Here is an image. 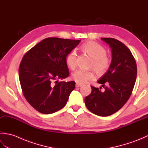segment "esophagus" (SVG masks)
I'll list each match as a JSON object with an SVG mask.
<instances>
[{
    "label": "esophagus",
    "instance_id": "esophagus-1",
    "mask_svg": "<svg viewBox=\"0 0 148 148\" xmlns=\"http://www.w3.org/2000/svg\"><path fill=\"white\" fill-rule=\"evenodd\" d=\"M81 86H82V84H78V83H76V87H81Z\"/></svg>",
    "mask_w": 148,
    "mask_h": 148
}]
</instances>
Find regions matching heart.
Wrapping results in <instances>:
<instances>
[{"label": "heart", "mask_w": 148, "mask_h": 148, "mask_svg": "<svg viewBox=\"0 0 148 148\" xmlns=\"http://www.w3.org/2000/svg\"><path fill=\"white\" fill-rule=\"evenodd\" d=\"M81 49L93 60L92 68L97 74L102 75L108 70L111 61V58L106 55L107 51L104 47L94 41H88L83 44ZM76 60L77 54L74 51H71L66 57V64L72 70L76 67ZM94 77L95 75L92 71L77 70L72 74V79L81 84L93 80Z\"/></svg>", "instance_id": "obj_1"}]
</instances>
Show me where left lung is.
Instances as JSON below:
<instances>
[{
	"mask_svg": "<svg viewBox=\"0 0 148 148\" xmlns=\"http://www.w3.org/2000/svg\"><path fill=\"white\" fill-rule=\"evenodd\" d=\"M101 39L109 45L112 53L108 72L97 81L105 90L102 92L98 88L91 86L92 93L85 97L84 102L93 114L108 116L119 111L130 98L137 71L135 58L124 44L113 38Z\"/></svg>",
	"mask_w": 148,
	"mask_h": 148,
	"instance_id": "obj_1",
	"label": "left lung"
}]
</instances>
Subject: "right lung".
<instances>
[{"mask_svg":"<svg viewBox=\"0 0 148 148\" xmlns=\"http://www.w3.org/2000/svg\"><path fill=\"white\" fill-rule=\"evenodd\" d=\"M81 40L48 37L37 44L22 58L19 79L24 97L42 114L62 109L75 88L74 81H58L67 77L66 57Z\"/></svg>","mask_w":148,"mask_h":148,"instance_id":"add662e5","label":"right lung"}]
</instances>
